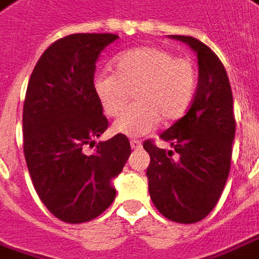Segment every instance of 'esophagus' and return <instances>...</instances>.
Listing matches in <instances>:
<instances>
[{
	"instance_id": "1",
	"label": "esophagus",
	"mask_w": 259,
	"mask_h": 259,
	"mask_svg": "<svg viewBox=\"0 0 259 259\" xmlns=\"http://www.w3.org/2000/svg\"><path fill=\"white\" fill-rule=\"evenodd\" d=\"M130 147H132L133 150H138V149L142 147V143H140L139 140H132V142H130Z\"/></svg>"
}]
</instances>
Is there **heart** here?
<instances>
[{"mask_svg": "<svg viewBox=\"0 0 259 259\" xmlns=\"http://www.w3.org/2000/svg\"><path fill=\"white\" fill-rule=\"evenodd\" d=\"M198 83V71L189 58L157 47H138L114 58V73L94 77L93 89L103 112L120 116L134 92L137 104L121 115L113 130L130 138L146 135L160 120L181 119L191 106Z\"/></svg>", "mask_w": 259, "mask_h": 259, "instance_id": "1", "label": "heart"}]
</instances>
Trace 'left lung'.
I'll list each match as a JSON object with an SVG mask.
<instances>
[{"instance_id": "obj_1", "label": "left lung", "mask_w": 259, "mask_h": 259, "mask_svg": "<svg viewBox=\"0 0 259 259\" xmlns=\"http://www.w3.org/2000/svg\"><path fill=\"white\" fill-rule=\"evenodd\" d=\"M169 37L196 53L198 87L186 114L160 135L172 150L143 143L150 156L146 176L150 199L165 218L195 224L215 208L227 183L235 138L234 100L225 67L208 46L188 35Z\"/></svg>"}]
</instances>
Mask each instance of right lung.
<instances>
[{
	"mask_svg": "<svg viewBox=\"0 0 259 259\" xmlns=\"http://www.w3.org/2000/svg\"><path fill=\"white\" fill-rule=\"evenodd\" d=\"M116 34H71L42 53L23 110L24 156L41 202L60 221L97 218L116 198L113 179L129 159V139L94 145L109 121L93 89L96 61Z\"/></svg>",
	"mask_w": 259,
	"mask_h": 259,
	"instance_id": "1",
	"label": "right lung"
}]
</instances>
